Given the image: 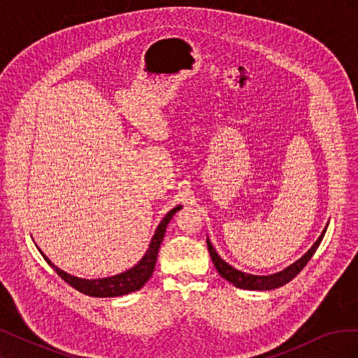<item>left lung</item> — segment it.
Wrapping results in <instances>:
<instances>
[{"mask_svg":"<svg viewBox=\"0 0 358 358\" xmlns=\"http://www.w3.org/2000/svg\"><path fill=\"white\" fill-rule=\"evenodd\" d=\"M327 225H326V229L322 230V233L320 234L317 242L310 246V249L305 255H301L297 259V262L289 264L284 270H280V272H276V273H272V275H251V273L242 272V270L234 268L233 266H230L229 263L224 262V259L218 255V252L215 251V248H213L212 242L209 241V237H208V249H209V254H210V258L213 262V266L216 267V270H218V273L224 279L229 280L230 284H233L236 288L249 289V291L275 289V288H279V287L288 284L289 280L292 278H296L301 272V268L308 264L310 257L315 254V251L318 249L324 234H326Z\"/></svg>","mask_w":358,"mask_h":358,"instance_id":"1","label":"left lung"}]
</instances>
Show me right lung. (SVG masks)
<instances>
[{"label": "right lung", "mask_w": 358, "mask_h": 358, "mask_svg": "<svg viewBox=\"0 0 358 358\" xmlns=\"http://www.w3.org/2000/svg\"><path fill=\"white\" fill-rule=\"evenodd\" d=\"M180 209H182V204L176 206V208H173L170 212H167V215L158 224L155 234L152 236V241H150V243H149L146 254L142 257V259H140V262L136 266L125 270V272H122V273H117V275H113V276H109V278L85 279V278L73 276V275L64 272V270H61L59 267L53 264L50 259L45 254H43L41 249L37 245L36 246L40 251V254L43 255V258H45L48 262V264L58 273V276H61L73 288L83 292V294L91 296V297H119V296H125V294H129V292L142 288L148 282L149 278L152 276L155 264H157V257H158L159 246H161L162 239H164L167 225H169L170 220L173 218V215H175Z\"/></svg>", "instance_id": "1"}]
</instances>
